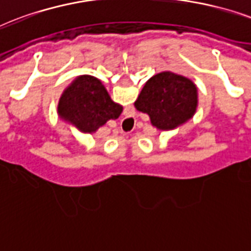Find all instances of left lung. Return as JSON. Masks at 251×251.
I'll return each instance as SVG.
<instances>
[{"label":"left lung","mask_w":251,"mask_h":251,"mask_svg":"<svg viewBox=\"0 0 251 251\" xmlns=\"http://www.w3.org/2000/svg\"><path fill=\"white\" fill-rule=\"evenodd\" d=\"M134 105L139 112L147 113L158 129H172L194 116L198 91L184 76L160 72L147 80Z\"/></svg>","instance_id":"left-lung-1"}]
</instances>
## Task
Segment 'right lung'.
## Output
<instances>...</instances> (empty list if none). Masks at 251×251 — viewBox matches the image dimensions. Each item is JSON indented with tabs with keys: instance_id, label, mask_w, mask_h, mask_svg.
Returning <instances> with one entry per match:
<instances>
[{
	"instance_id": "add662e5",
	"label": "right lung",
	"mask_w": 251,
	"mask_h": 251,
	"mask_svg": "<svg viewBox=\"0 0 251 251\" xmlns=\"http://www.w3.org/2000/svg\"><path fill=\"white\" fill-rule=\"evenodd\" d=\"M57 112L80 130L93 133L108 120L120 117L122 106L113 102L100 80L84 75L64 91Z\"/></svg>"
}]
</instances>
